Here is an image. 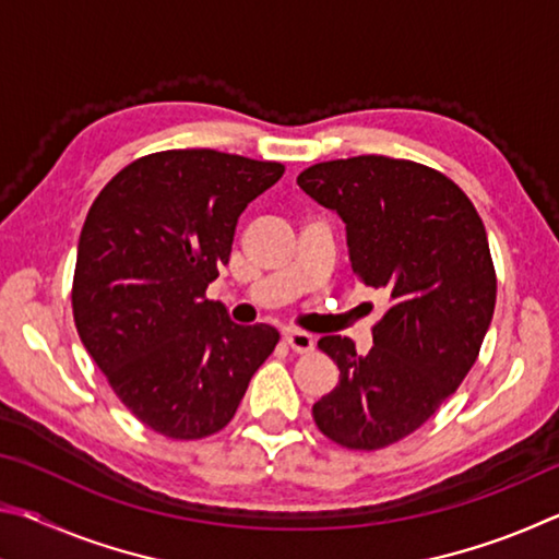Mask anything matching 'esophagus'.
Here are the masks:
<instances>
[{
    "label": "esophagus",
    "mask_w": 559,
    "mask_h": 559,
    "mask_svg": "<svg viewBox=\"0 0 559 559\" xmlns=\"http://www.w3.org/2000/svg\"><path fill=\"white\" fill-rule=\"evenodd\" d=\"M283 340H286L290 349H296V353H310V349L316 347V340L313 335L308 333H300V330H288L286 335H283Z\"/></svg>",
    "instance_id": "34e87169"
}]
</instances>
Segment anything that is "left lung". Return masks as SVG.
Segmentation results:
<instances>
[{"label":"left lung","instance_id":"1","mask_svg":"<svg viewBox=\"0 0 559 559\" xmlns=\"http://www.w3.org/2000/svg\"><path fill=\"white\" fill-rule=\"evenodd\" d=\"M298 187L337 212L357 281L386 296L367 355L349 337L318 340L340 382L313 419L340 447L384 449L429 421L476 362L496 308L486 226L456 182L412 159H330Z\"/></svg>","mask_w":559,"mask_h":559}]
</instances>
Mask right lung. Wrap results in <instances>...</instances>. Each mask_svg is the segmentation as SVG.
<instances>
[{
    "mask_svg": "<svg viewBox=\"0 0 559 559\" xmlns=\"http://www.w3.org/2000/svg\"><path fill=\"white\" fill-rule=\"evenodd\" d=\"M283 173L216 150H165L122 167L91 204L75 330L118 400L167 439L224 429L278 343L276 328L231 323L206 286L229 263L241 212Z\"/></svg>",
    "mask_w": 559,
    "mask_h": 559,
    "instance_id": "obj_1",
    "label": "right lung"
}]
</instances>
